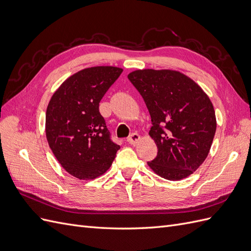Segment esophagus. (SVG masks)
<instances>
[{
    "label": "esophagus",
    "instance_id": "34e87169",
    "mask_svg": "<svg viewBox=\"0 0 251 251\" xmlns=\"http://www.w3.org/2000/svg\"><path fill=\"white\" fill-rule=\"evenodd\" d=\"M140 140V136L138 133H133L127 137V142L131 144H136Z\"/></svg>",
    "mask_w": 251,
    "mask_h": 251
}]
</instances>
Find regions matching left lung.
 Masks as SVG:
<instances>
[{"label": "left lung", "instance_id": "obj_1", "mask_svg": "<svg viewBox=\"0 0 251 251\" xmlns=\"http://www.w3.org/2000/svg\"><path fill=\"white\" fill-rule=\"evenodd\" d=\"M151 119L158 153L148 164L159 176L177 181L206 159L216 133L212 103L189 77L172 70H137L127 75Z\"/></svg>", "mask_w": 251, "mask_h": 251}]
</instances>
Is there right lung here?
<instances>
[{
    "mask_svg": "<svg viewBox=\"0 0 251 251\" xmlns=\"http://www.w3.org/2000/svg\"><path fill=\"white\" fill-rule=\"evenodd\" d=\"M123 69L93 67L63 82L49 101L46 136L60 165L72 176L91 180L107 172L118 144L100 112L101 98Z\"/></svg>",
    "mask_w": 251,
    "mask_h": 251,
    "instance_id": "add662e5",
    "label": "right lung"
}]
</instances>
